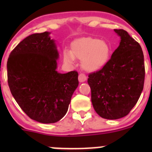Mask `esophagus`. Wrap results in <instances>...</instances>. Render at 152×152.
Masks as SVG:
<instances>
[{
	"label": "esophagus",
	"mask_w": 152,
	"mask_h": 152,
	"mask_svg": "<svg viewBox=\"0 0 152 152\" xmlns=\"http://www.w3.org/2000/svg\"><path fill=\"white\" fill-rule=\"evenodd\" d=\"M87 80V76L84 73H80L79 75V82H84Z\"/></svg>",
	"instance_id": "esophagus-1"
}]
</instances>
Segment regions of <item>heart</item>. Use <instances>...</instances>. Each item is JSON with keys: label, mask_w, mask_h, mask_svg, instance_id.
I'll use <instances>...</instances> for the list:
<instances>
[{"label": "heart", "mask_w": 152, "mask_h": 152, "mask_svg": "<svg viewBox=\"0 0 152 152\" xmlns=\"http://www.w3.org/2000/svg\"><path fill=\"white\" fill-rule=\"evenodd\" d=\"M111 54V47L105 40L98 38L81 37L73 41L70 50L63 51V59L73 64L75 59L82 60V67L89 72L100 70L108 62Z\"/></svg>", "instance_id": "heart-1"}]
</instances>
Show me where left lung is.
Instances as JSON below:
<instances>
[{"label": "left lung", "instance_id": "8db88e82", "mask_svg": "<svg viewBox=\"0 0 152 152\" xmlns=\"http://www.w3.org/2000/svg\"><path fill=\"white\" fill-rule=\"evenodd\" d=\"M120 44L111 59L87 79L91 101L99 116L116 120L127 115L137 104L145 79L143 53L140 44L123 29H114Z\"/></svg>", "mask_w": 152, "mask_h": 152}]
</instances>
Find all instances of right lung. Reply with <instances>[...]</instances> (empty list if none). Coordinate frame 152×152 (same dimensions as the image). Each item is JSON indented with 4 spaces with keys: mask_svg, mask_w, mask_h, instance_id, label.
<instances>
[{
    "mask_svg": "<svg viewBox=\"0 0 152 152\" xmlns=\"http://www.w3.org/2000/svg\"><path fill=\"white\" fill-rule=\"evenodd\" d=\"M50 32L33 34L11 52L7 76L14 99L30 118L42 124L59 121L67 113L79 85L78 73H58L59 52Z\"/></svg>",
    "mask_w": 152,
    "mask_h": 152,
    "instance_id": "add662e5",
    "label": "right lung"
}]
</instances>
